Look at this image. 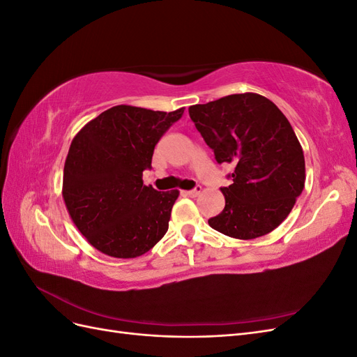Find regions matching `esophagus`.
<instances>
[{
	"mask_svg": "<svg viewBox=\"0 0 357 357\" xmlns=\"http://www.w3.org/2000/svg\"><path fill=\"white\" fill-rule=\"evenodd\" d=\"M201 193V186H197L195 189H192V190H186L185 192V195H188V197H190V198H197L198 195Z\"/></svg>",
	"mask_w": 357,
	"mask_h": 357,
	"instance_id": "34e87169",
	"label": "esophagus"
}]
</instances>
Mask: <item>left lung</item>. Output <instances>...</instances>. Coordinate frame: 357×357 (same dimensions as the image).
Masks as SVG:
<instances>
[{
    "instance_id": "left-lung-1",
    "label": "left lung",
    "mask_w": 357,
    "mask_h": 357,
    "mask_svg": "<svg viewBox=\"0 0 357 357\" xmlns=\"http://www.w3.org/2000/svg\"><path fill=\"white\" fill-rule=\"evenodd\" d=\"M189 116L218 164H231L232 185L220 188L225 208L213 229L238 240L274 231L305 183V159L286 116L257 93H235L189 107Z\"/></svg>"
}]
</instances>
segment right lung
I'll list each match as a JSON object with an SVG mask.
<instances>
[{
    "instance_id": "1",
    "label": "right lung",
    "mask_w": 357,
    "mask_h": 357,
    "mask_svg": "<svg viewBox=\"0 0 357 357\" xmlns=\"http://www.w3.org/2000/svg\"><path fill=\"white\" fill-rule=\"evenodd\" d=\"M185 113L116 105L74 137L62 197L74 225L96 250L121 259L149 252L168 231L178 190L143 185L160 137Z\"/></svg>"
}]
</instances>
